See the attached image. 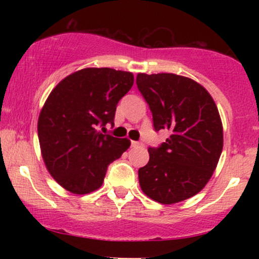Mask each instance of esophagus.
Segmentation results:
<instances>
[{"mask_svg":"<svg viewBox=\"0 0 259 259\" xmlns=\"http://www.w3.org/2000/svg\"><path fill=\"white\" fill-rule=\"evenodd\" d=\"M144 145H142V142L140 141H132V147H142Z\"/></svg>","mask_w":259,"mask_h":259,"instance_id":"1","label":"esophagus"}]
</instances>
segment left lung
<instances>
[{
	"mask_svg": "<svg viewBox=\"0 0 259 259\" xmlns=\"http://www.w3.org/2000/svg\"><path fill=\"white\" fill-rule=\"evenodd\" d=\"M136 84L150 106L156 132L170 136L148 148L139 169L142 192L173 204L201 191L214 173L223 150V124L214 100L195 80L171 73H139Z\"/></svg>",
	"mask_w": 259,
	"mask_h": 259,
	"instance_id": "8db88e82",
	"label": "left lung"
}]
</instances>
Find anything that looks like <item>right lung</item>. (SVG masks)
I'll use <instances>...</instances> for the list:
<instances>
[{
    "instance_id": "add662e5",
    "label": "right lung",
    "mask_w": 259,
    "mask_h": 259,
    "mask_svg": "<svg viewBox=\"0 0 259 259\" xmlns=\"http://www.w3.org/2000/svg\"><path fill=\"white\" fill-rule=\"evenodd\" d=\"M134 84L130 72L84 68L58 82L41 109L37 134L45 165L67 191L100 189L107 168L130 147V140L101 134L119 100Z\"/></svg>"
}]
</instances>
